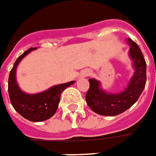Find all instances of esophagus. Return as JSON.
I'll use <instances>...</instances> for the list:
<instances>
[{"label": "esophagus", "mask_w": 156, "mask_h": 156, "mask_svg": "<svg viewBox=\"0 0 156 156\" xmlns=\"http://www.w3.org/2000/svg\"><path fill=\"white\" fill-rule=\"evenodd\" d=\"M90 71L89 70H84L81 72V74H80V76H82V77H87V76H90Z\"/></svg>", "instance_id": "esophagus-1"}]
</instances>
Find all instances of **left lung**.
Segmentation results:
<instances>
[{
    "instance_id": "left-lung-1",
    "label": "left lung",
    "mask_w": 156,
    "mask_h": 156,
    "mask_svg": "<svg viewBox=\"0 0 156 156\" xmlns=\"http://www.w3.org/2000/svg\"><path fill=\"white\" fill-rule=\"evenodd\" d=\"M130 44L129 56L133 60L135 74L128 87L119 94H108L100 89V82L89 79V88L86 101L95 113L103 116H116L128 110L137 101L146 84V62L136 43L128 39Z\"/></svg>"
}]
</instances>
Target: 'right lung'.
Instances as JSON below:
<instances>
[{"label":"right lung","instance_id":"obj_1","mask_svg":"<svg viewBox=\"0 0 156 156\" xmlns=\"http://www.w3.org/2000/svg\"><path fill=\"white\" fill-rule=\"evenodd\" d=\"M30 48L19 56L10 71L8 78V94L12 107L26 119L32 122L44 121L56 113L62 91L75 83L70 81L64 84L54 86L50 89L37 94H27L18 87L15 80V71L19 62L30 51L35 50Z\"/></svg>","mask_w":156,"mask_h":156}]
</instances>
